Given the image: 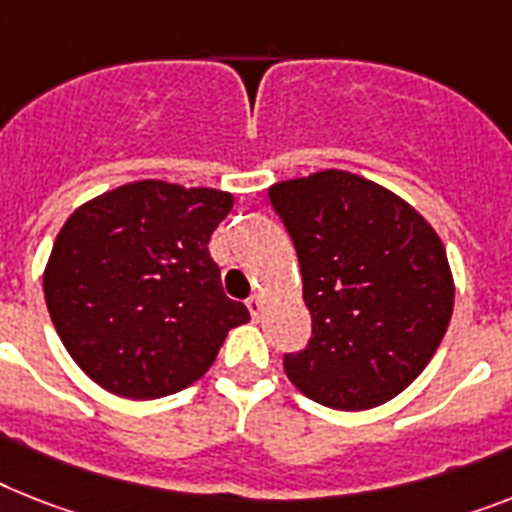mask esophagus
Masks as SVG:
<instances>
[{"label":"esophagus","instance_id":"esophagus-1","mask_svg":"<svg viewBox=\"0 0 512 512\" xmlns=\"http://www.w3.org/2000/svg\"><path fill=\"white\" fill-rule=\"evenodd\" d=\"M246 306H248V311H251L253 319H259L261 311H264V301H261V295H251V298L246 301Z\"/></svg>","mask_w":512,"mask_h":512}]
</instances>
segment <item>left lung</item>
I'll use <instances>...</instances> for the list:
<instances>
[{"instance_id": "left-lung-1", "label": "left lung", "mask_w": 512, "mask_h": 512, "mask_svg": "<svg viewBox=\"0 0 512 512\" xmlns=\"http://www.w3.org/2000/svg\"><path fill=\"white\" fill-rule=\"evenodd\" d=\"M269 201L293 240L311 340L285 371L316 403L363 411L403 392L453 316L437 232L382 185L342 170L287 180Z\"/></svg>"}]
</instances>
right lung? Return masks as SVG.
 <instances>
[{
    "instance_id": "right-lung-1",
    "label": "right lung",
    "mask_w": 512,
    "mask_h": 512,
    "mask_svg": "<svg viewBox=\"0 0 512 512\" xmlns=\"http://www.w3.org/2000/svg\"><path fill=\"white\" fill-rule=\"evenodd\" d=\"M230 209L222 190L143 180L88 201L59 230L46 308L67 353L104 390L133 400L183 390L251 319L209 256Z\"/></svg>"
}]
</instances>
